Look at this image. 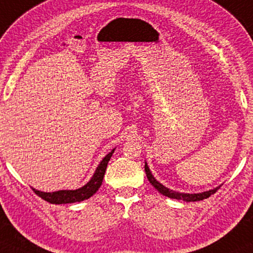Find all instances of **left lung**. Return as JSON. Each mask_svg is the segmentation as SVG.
I'll use <instances>...</instances> for the list:
<instances>
[{
	"instance_id": "8db88e82",
	"label": "left lung",
	"mask_w": 253,
	"mask_h": 253,
	"mask_svg": "<svg viewBox=\"0 0 253 253\" xmlns=\"http://www.w3.org/2000/svg\"><path fill=\"white\" fill-rule=\"evenodd\" d=\"M145 171H146L147 178H148V181L150 182V184H152L160 194L165 195V196H167V197L175 198V200L185 201V202H196V201H202V200H204V198H208L209 196H211L212 194H215L216 191L220 188V185H218V187L213 188V189L203 191V193H198V194L180 193V191H175V190L169 189V188L165 187L162 183H160V182L154 177V175L152 174V171H150L147 162H145Z\"/></svg>"
}]
</instances>
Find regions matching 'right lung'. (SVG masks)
Segmentation results:
<instances>
[{"mask_svg": "<svg viewBox=\"0 0 253 253\" xmlns=\"http://www.w3.org/2000/svg\"><path fill=\"white\" fill-rule=\"evenodd\" d=\"M116 148L112 149L107 155H105V158L101 160L100 164L98 165L97 169H95L94 174L92 175L91 180L83 187L78 188L75 190H58V191H52V193H45V191L36 190L33 188V190L41 198H43L44 201L49 202L51 204H68V203H75V202H82V201L87 200L91 196L97 193L99 188H100L101 183H103V178L106 171L107 164L112 158V154L114 153Z\"/></svg>", "mask_w": 253, "mask_h": 253, "instance_id": "obj_1", "label": "right lung"}]
</instances>
